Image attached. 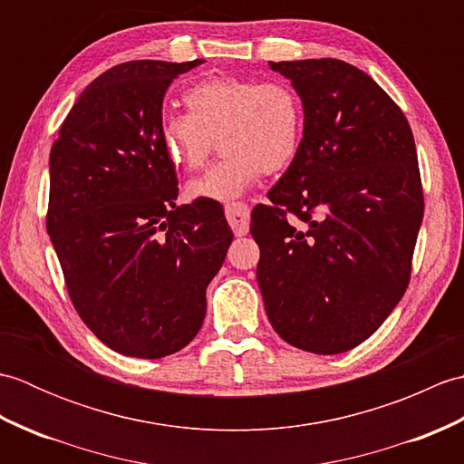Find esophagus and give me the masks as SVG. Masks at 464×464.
<instances>
[{
	"label": "esophagus",
	"instance_id": "1",
	"mask_svg": "<svg viewBox=\"0 0 464 464\" xmlns=\"http://www.w3.org/2000/svg\"><path fill=\"white\" fill-rule=\"evenodd\" d=\"M225 217L237 237L249 233V207L245 203H229L225 207Z\"/></svg>",
	"mask_w": 464,
	"mask_h": 464
}]
</instances>
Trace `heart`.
<instances>
[{
  "instance_id": "obj_1",
  "label": "heart",
  "mask_w": 464,
  "mask_h": 464,
  "mask_svg": "<svg viewBox=\"0 0 464 464\" xmlns=\"http://www.w3.org/2000/svg\"><path fill=\"white\" fill-rule=\"evenodd\" d=\"M187 113H163L160 141L169 161L201 169L219 140L223 157L187 185L197 201L229 203L259 179L285 169L299 151L304 111L297 92L279 80L211 77L183 93Z\"/></svg>"
}]
</instances>
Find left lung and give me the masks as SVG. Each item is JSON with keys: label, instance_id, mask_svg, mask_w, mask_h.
<instances>
[{"label": "left lung", "instance_id": "1", "mask_svg": "<svg viewBox=\"0 0 464 464\" xmlns=\"http://www.w3.org/2000/svg\"><path fill=\"white\" fill-rule=\"evenodd\" d=\"M301 95L289 169L253 209L265 311L281 339L337 354L377 331L405 295L425 211L401 107L341 59L271 62Z\"/></svg>", "mask_w": 464, "mask_h": 464}]
</instances>
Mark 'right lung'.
Returning a JSON list of instances; mask_svg holds the SVG:
<instances>
[{
  "instance_id": "obj_1",
  "label": "right lung",
  "mask_w": 464,
  "mask_h": 464,
  "mask_svg": "<svg viewBox=\"0 0 464 464\" xmlns=\"http://www.w3.org/2000/svg\"><path fill=\"white\" fill-rule=\"evenodd\" d=\"M203 59H140L85 87L49 153L47 233L83 323L107 347L160 359L199 333L233 233L211 201L177 205L160 141L167 87Z\"/></svg>"
}]
</instances>
